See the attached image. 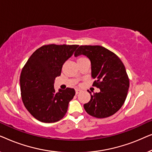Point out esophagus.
Segmentation results:
<instances>
[{
    "label": "esophagus",
    "instance_id": "1",
    "mask_svg": "<svg viewBox=\"0 0 152 152\" xmlns=\"http://www.w3.org/2000/svg\"><path fill=\"white\" fill-rule=\"evenodd\" d=\"M81 91H82V90H80V89H76V90H75L76 94H78V93H80Z\"/></svg>",
    "mask_w": 152,
    "mask_h": 152
}]
</instances>
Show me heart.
Returning <instances> with one entry per match:
<instances>
[{
  "label": "heart",
  "instance_id": "1",
  "mask_svg": "<svg viewBox=\"0 0 152 152\" xmlns=\"http://www.w3.org/2000/svg\"><path fill=\"white\" fill-rule=\"evenodd\" d=\"M83 59V58H82V57H81V58H79V59ZM79 59H78V60H79Z\"/></svg>",
  "mask_w": 152,
  "mask_h": 152
}]
</instances>
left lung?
I'll use <instances>...</instances> for the list:
<instances>
[{"mask_svg": "<svg viewBox=\"0 0 152 152\" xmlns=\"http://www.w3.org/2000/svg\"><path fill=\"white\" fill-rule=\"evenodd\" d=\"M84 55L90 59L93 86L100 92L91 95L84 104L85 111L97 118L109 117L115 113L125 101L129 80L123 63L115 54L100 45H81L75 57Z\"/></svg>", "mask_w": 152, "mask_h": 152, "instance_id": "obj_1", "label": "left lung"}]
</instances>
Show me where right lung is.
<instances>
[{
    "label": "right lung",
    "mask_w": 152,
    "mask_h": 152,
    "mask_svg": "<svg viewBox=\"0 0 152 152\" xmlns=\"http://www.w3.org/2000/svg\"><path fill=\"white\" fill-rule=\"evenodd\" d=\"M78 45H45L29 58L20 77L23 102L33 117L51 123L62 119L69 102L75 95L74 88H54L64 64L73 55Z\"/></svg>",
    "instance_id": "obj_1"
}]
</instances>
